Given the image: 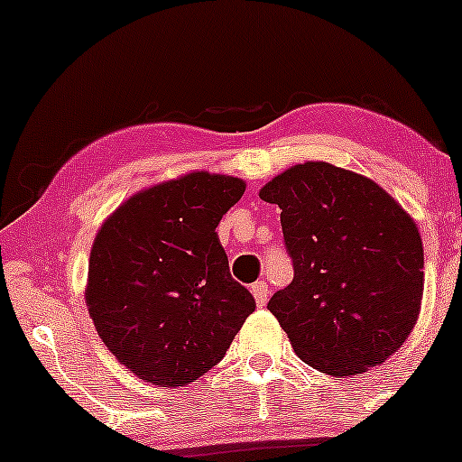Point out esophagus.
I'll use <instances>...</instances> for the list:
<instances>
[{"mask_svg":"<svg viewBox=\"0 0 462 462\" xmlns=\"http://www.w3.org/2000/svg\"><path fill=\"white\" fill-rule=\"evenodd\" d=\"M250 292H252V296H254V300H256L258 307L267 305V300H269V286H267V283H264V282L252 283Z\"/></svg>","mask_w":462,"mask_h":462,"instance_id":"1","label":"esophagus"}]
</instances>
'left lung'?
Returning <instances> with one entry per match:
<instances>
[{"label": "left lung", "instance_id": "obj_1", "mask_svg": "<svg viewBox=\"0 0 462 462\" xmlns=\"http://www.w3.org/2000/svg\"><path fill=\"white\" fill-rule=\"evenodd\" d=\"M258 195L282 208L294 280L269 311L296 356L338 378L393 356L425 290L414 218L368 176L328 162L296 163Z\"/></svg>", "mask_w": 462, "mask_h": 462}]
</instances>
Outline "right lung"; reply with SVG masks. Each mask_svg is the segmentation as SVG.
<instances>
[{
    "instance_id": "1",
    "label": "right lung",
    "mask_w": 462,
    "mask_h": 462,
    "mask_svg": "<svg viewBox=\"0 0 462 462\" xmlns=\"http://www.w3.org/2000/svg\"><path fill=\"white\" fill-rule=\"evenodd\" d=\"M244 191L237 176L195 170L134 193L100 225L88 313L106 349L144 383H195L254 311L217 233Z\"/></svg>"
}]
</instances>
